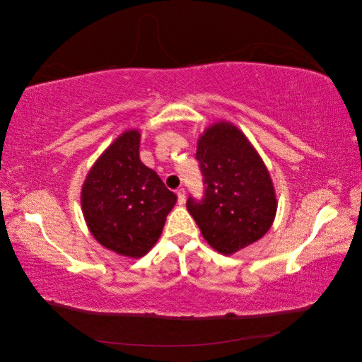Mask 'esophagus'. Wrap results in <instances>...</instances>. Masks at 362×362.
<instances>
[{
	"label": "esophagus",
	"mask_w": 362,
	"mask_h": 362,
	"mask_svg": "<svg viewBox=\"0 0 362 362\" xmlns=\"http://www.w3.org/2000/svg\"><path fill=\"white\" fill-rule=\"evenodd\" d=\"M177 196H178V204L182 205L185 202V190L184 189H178L177 190Z\"/></svg>",
	"instance_id": "34e87169"
}]
</instances>
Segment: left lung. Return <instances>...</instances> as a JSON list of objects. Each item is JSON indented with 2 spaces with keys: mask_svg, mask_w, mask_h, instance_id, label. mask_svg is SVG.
<instances>
[{
  "mask_svg": "<svg viewBox=\"0 0 362 362\" xmlns=\"http://www.w3.org/2000/svg\"><path fill=\"white\" fill-rule=\"evenodd\" d=\"M205 193L187 201V210L204 238L217 252L231 255L264 235L276 214L270 173L255 148L235 125L216 122L198 140Z\"/></svg>",
  "mask_w": 362,
  "mask_h": 362,
  "instance_id": "1",
  "label": "left lung"
}]
</instances>
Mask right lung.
<instances>
[{
  "label": "right lung",
  "instance_id": "right-lung-1",
  "mask_svg": "<svg viewBox=\"0 0 362 362\" xmlns=\"http://www.w3.org/2000/svg\"><path fill=\"white\" fill-rule=\"evenodd\" d=\"M140 133L128 129L96 160L81 189L89 231L108 250L140 258L161 235L177 194L140 161Z\"/></svg>",
  "mask_w": 362,
  "mask_h": 362
}]
</instances>
